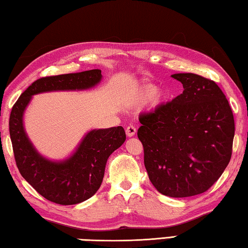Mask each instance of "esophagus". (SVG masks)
I'll return each mask as SVG.
<instances>
[{
    "instance_id": "obj_1",
    "label": "esophagus",
    "mask_w": 248,
    "mask_h": 248,
    "mask_svg": "<svg viewBox=\"0 0 248 248\" xmlns=\"http://www.w3.org/2000/svg\"><path fill=\"white\" fill-rule=\"evenodd\" d=\"M136 132H137V129L132 124L128 125L127 129H125V134H127L128 137H133L134 134H136Z\"/></svg>"
}]
</instances>
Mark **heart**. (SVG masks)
Listing matches in <instances>:
<instances>
[{"label": "heart", "mask_w": 248, "mask_h": 248, "mask_svg": "<svg viewBox=\"0 0 248 248\" xmlns=\"http://www.w3.org/2000/svg\"><path fill=\"white\" fill-rule=\"evenodd\" d=\"M155 90H156L155 89V86L151 85V84H144V85L139 86L133 93L131 97V102L133 104L144 103L145 100H148L151 96L155 93ZM159 102H161V97H159V96L154 98V104H158Z\"/></svg>", "instance_id": "obj_1"}]
</instances>
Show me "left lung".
Masks as SVG:
<instances>
[{
  "instance_id": "obj_1",
  "label": "left lung",
  "mask_w": 248,
  "mask_h": 248,
  "mask_svg": "<svg viewBox=\"0 0 248 248\" xmlns=\"http://www.w3.org/2000/svg\"><path fill=\"white\" fill-rule=\"evenodd\" d=\"M183 93L139 117L138 138L153 186L173 198L207 191L232 156L234 116L222 90L195 73H176Z\"/></svg>"
}]
</instances>
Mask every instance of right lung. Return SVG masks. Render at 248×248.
<instances>
[{
	"mask_svg": "<svg viewBox=\"0 0 248 248\" xmlns=\"http://www.w3.org/2000/svg\"><path fill=\"white\" fill-rule=\"evenodd\" d=\"M102 78L98 69L79 73L44 77L31 83L12 108L10 136L20 175L35 190L54 203L69 205L85 201L102 185L105 166L112 152L125 140L123 127L93 130L86 134L72 156L61 163L50 162L36 152L23 127V114L31 96L43 92L85 90Z\"/></svg>",
	"mask_w": 248,
	"mask_h": 248,
	"instance_id": "add662e5",
	"label": "right lung"
}]
</instances>
